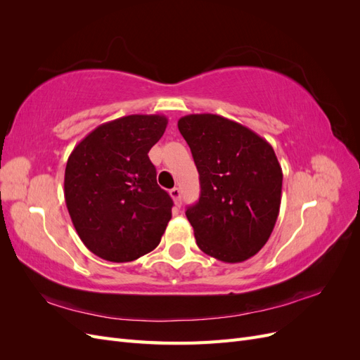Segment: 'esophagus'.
Segmentation results:
<instances>
[{"label":"esophagus","mask_w":360,"mask_h":360,"mask_svg":"<svg viewBox=\"0 0 360 360\" xmlns=\"http://www.w3.org/2000/svg\"><path fill=\"white\" fill-rule=\"evenodd\" d=\"M169 195H171V198L174 200V202H176V205L181 204V191L179 188H172L169 191Z\"/></svg>","instance_id":"34e87169"}]
</instances>
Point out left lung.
<instances>
[{
    "label": "left lung",
    "instance_id": "left-lung-1",
    "mask_svg": "<svg viewBox=\"0 0 360 360\" xmlns=\"http://www.w3.org/2000/svg\"><path fill=\"white\" fill-rule=\"evenodd\" d=\"M200 174L201 193L186 217L204 254L242 263L274 231L282 192V169L264 138L216 114L179 120Z\"/></svg>",
    "mask_w": 360,
    "mask_h": 360
}]
</instances>
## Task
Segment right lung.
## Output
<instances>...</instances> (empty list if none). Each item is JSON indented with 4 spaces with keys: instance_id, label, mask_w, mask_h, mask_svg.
Listing matches in <instances>:
<instances>
[{
    "instance_id": "add662e5",
    "label": "right lung",
    "mask_w": 360,
    "mask_h": 360,
    "mask_svg": "<svg viewBox=\"0 0 360 360\" xmlns=\"http://www.w3.org/2000/svg\"><path fill=\"white\" fill-rule=\"evenodd\" d=\"M167 124L158 114L117 118L70 153L64 198L76 233L94 255L127 263L159 245L174 202L156 181L148 151Z\"/></svg>"
}]
</instances>
